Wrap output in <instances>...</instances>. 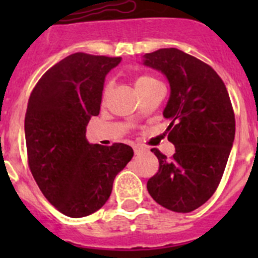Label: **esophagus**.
<instances>
[{
  "instance_id": "34e87169",
  "label": "esophagus",
  "mask_w": 258,
  "mask_h": 258,
  "mask_svg": "<svg viewBox=\"0 0 258 258\" xmlns=\"http://www.w3.org/2000/svg\"><path fill=\"white\" fill-rule=\"evenodd\" d=\"M134 151H135V155H140L142 151H145V147L141 145H135L134 146Z\"/></svg>"
}]
</instances>
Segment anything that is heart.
Here are the masks:
<instances>
[{
	"label": "heart",
	"instance_id": "obj_1",
	"mask_svg": "<svg viewBox=\"0 0 258 258\" xmlns=\"http://www.w3.org/2000/svg\"><path fill=\"white\" fill-rule=\"evenodd\" d=\"M160 86L161 83L158 82L155 77L150 76V75H141V76H137L136 79H135V87H136L137 92L139 93H144L146 91L160 87ZM111 88H112V83H106L105 88H103V97H107L108 93L111 92Z\"/></svg>",
	"mask_w": 258,
	"mask_h": 258
}]
</instances>
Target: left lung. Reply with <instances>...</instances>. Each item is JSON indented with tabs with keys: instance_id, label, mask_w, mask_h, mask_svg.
<instances>
[{
	"instance_id": "1",
	"label": "left lung",
	"mask_w": 258,
	"mask_h": 258,
	"mask_svg": "<svg viewBox=\"0 0 258 258\" xmlns=\"http://www.w3.org/2000/svg\"><path fill=\"white\" fill-rule=\"evenodd\" d=\"M144 57V64L170 82L163 116L170 121L167 139L176 150L171 158L151 150L160 167L148 179V194L165 209L191 212L209 201L222 178L235 140L232 103L217 72L201 59L177 48Z\"/></svg>"
}]
</instances>
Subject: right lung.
Returning a JSON list of instances; mask_svg holds the SVG:
<instances>
[{
  "label": "right lung",
  "instance_id": "1",
  "mask_svg": "<svg viewBox=\"0 0 258 258\" xmlns=\"http://www.w3.org/2000/svg\"><path fill=\"white\" fill-rule=\"evenodd\" d=\"M121 57L70 54L52 66L28 98L25 137L28 167L43 196L79 218L100 210L113 179L131 161L124 144L91 145L86 126L100 113L105 77Z\"/></svg>",
  "mask_w": 258,
  "mask_h": 258
}]
</instances>
